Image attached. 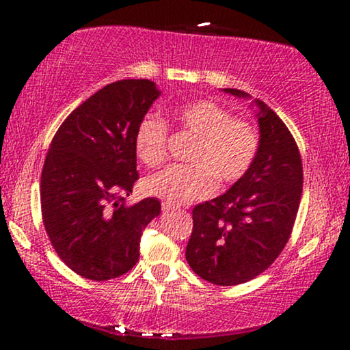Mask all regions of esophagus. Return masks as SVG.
I'll return each instance as SVG.
<instances>
[{
    "instance_id": "1",
    "label": "esophagus",
    "mask_w": 350,
    "mask_h": 350,
    "mask_svg": "<svg viewBox=\"0 0 350 350\" xmlns=\"http://www.w3.org/2000/svg\"><path fill=\"white\" fill-rule=\"evenodd\" d=\"M176 206L174 204H170V202H163V212H171L174 211Z\"/></svg>"
}]
</instances>
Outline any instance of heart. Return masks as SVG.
<instances>
[{
	"instance_id": "1",
	"label": "heart",
	"mask_w": 350,
	"mask_h": 350,
	"mask_svg": "<svg viewBox=\"0 0 350 350\" xmlns=\"http://www.w3.org/2000/svg\"><path fill=\"white\" fill-rule=\"evenodd\" d=\"M179 133L194 136L187 164L171 166L144 180V189L170 202L186 204L214 192L217 180L234 184L247 174L260 150V135L250 122L232 116L212 100H194L174 110ZM170 124L161 115L148 113L138 123L135 151L144 166L166 163Z\"/></svg>"
}]
</instances>
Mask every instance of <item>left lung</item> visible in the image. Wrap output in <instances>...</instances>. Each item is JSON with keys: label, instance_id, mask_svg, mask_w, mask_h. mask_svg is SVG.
Wrapping results in <instances>:
<instances>
[{"label": "left lung", "instance_id": "obj_1", "mask_svg": "<svg viewBox=\"0 0 350 350\" xmlns=\"http://www.w3.org/2000/svg\"><path fill=\"white\" fill-rule=\"evenodd\" d=\"M227 94L248 97L237 88ZM262 111L255 163L226 194L192 208L186 260L219 286L247 283L270 268L290 240L303 194V163L291 131L271 108Z\"/></svg>", "mask_w": 350, "mask_h": 350}]
</instances>
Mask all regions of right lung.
<instances>
[{
    "instance_id": "right-lung-1",
    "label": "right lung",
    "mask_w": 350,
    "mask_h": 350,
    "mask_svg": "<svg viewBox=\"0 0 350 350\" xmlns=\"http://www.w3.org/2000/svg\"><path fill=\"white\" fill-rule=\"evenodd\" d=\"M154 83H108L64 120L41 174L46 234L59 258L87 280L118 278L139 258L143 228L161 212L154 198L124 206L139 179L135 133L158 98Z\"/></svg>"
}]
</instances>
